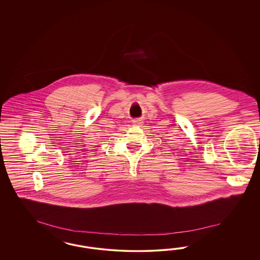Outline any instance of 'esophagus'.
<instances>
[{
  "instance_id": "esophagus-1",
  "label": "esophagus",
  "mask_w": 260,
  "mask_h": 260,
  "mask_svg": "<svg viewBox=\"0 0 260 260\" xmlns=\"http://www.w3.org/2000/svg\"><path fill=\"white\" fill-rule=\"evenodd\" d=\"M142 123H143V121L140 119H137V120H134V124H135V125H141Z\"/></svg>"
}]
</instances>
